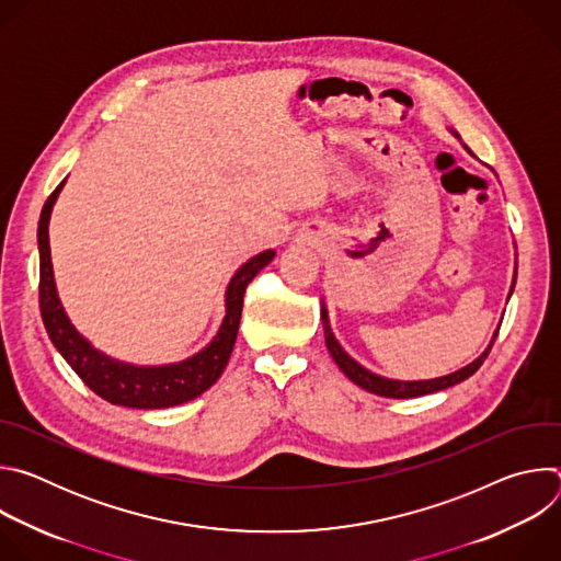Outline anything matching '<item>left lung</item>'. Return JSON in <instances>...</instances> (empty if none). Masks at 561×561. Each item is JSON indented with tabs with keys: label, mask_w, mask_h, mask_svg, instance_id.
Returning <instances> with one entry per match:
<instances>
[{
	"label": "left lung",
	"mask_w": 561,
	"mask_h": 561,
	"mask_svg": "<svg viewBox=\"0 0 561 561\" xmlns=\"http://www.w3.org/2000/svg\"><path fill=\"white\" fill-rule=\"evenodd\" d=\"M457 135V133H455ZM515 288V279H513V286H511V293ZM322 324H324V335H327V346L335 359V364L344 370V375L357 383L359 388L373 392V394H379V397H392V399H409V397H420V394H428V392H437V390H444V388H450L463 379H468L470 375L477 373V368L484 364V359L489 357L493 344H495V337L493 342L489 344V348L479 355L472 364L463 366L461 370L457 373H450L446 377H437V379H426V381H397V379H386V377H379L370 370H366L364 366H359L351 355H346V351L340 346V342L335 340L331 327H329V314H327V308H322Z\"/></svg>",
	"instance_id": "obj_1"
}]
</instances>
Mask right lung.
<instances>
[{
    "mask_svg": "<svg viewBox=\"0 0 561 561\" xmlns=\"http://www.w3.org/2000/svg\"><path fill=\"white\" fill-rule=\"evenodd\" d=\"M64 182L50 193L42 208V219L37 228L39 242V310L46 333L68 366L79 375L95 394L117 407L128 409H169L184 402H191L197 394L208 390L219 375L224 373L242 317L244 293L253 277L275 257V251H264L249 260L234 273L226 290V317L217 337L195 357L173 364V366H130L115 362L100 351H95L82 335H79L59 304L50 247H48V219L53 204L61 191Z\"/></svg>",
    "mask_w": 561,
    "mask_h": 561,
    "instance_id": "right-lung-1",
    "label": "right lung"
}]
</instances>
